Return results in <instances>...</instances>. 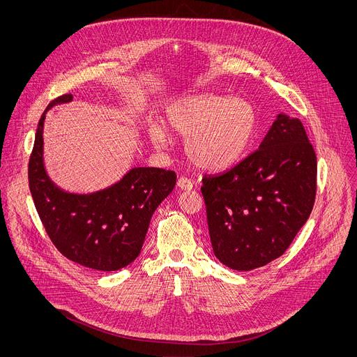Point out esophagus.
<instances>
[{"label":"esophagus","instance_id":"1","mask_svg":"<svg viewBox=\"0 0 357 357\" xmlns=\"http://www.w3.org/2000/svg\"><path fill=\"white\" fill-rule=\"evenodd\" d=\"M176 185H178V188H181L182 190H192V189H193V182H192L190 179L185 178V176H181V178L178 179Z\"/></svg>","mask_w":357,"mask_h":357}]
</instances>
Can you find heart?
I'll list each match as a JSON object with an SVG mask.
<instances>
[{
	"label": "heart",
	"instance_id": "1",
	"mask_svg": "<svg viewBox=\"0 0 357 357\" xmlns=\"http://www.w3.org/2000/svg\"><path fill=\"white\" fill-rule=\"evenodd\" d=\"M257 126V110L248 100L203 93L172 101L164 124L152 123L148 134L157 148H165L171 134L185 137L186 155L196 167L220 171L243 158Z\"/></svg>",
	"mask_w": 357,
	"mask_h": 357
}]
</instances>
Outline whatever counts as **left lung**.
<instances>
[{"instance_id":"obj_1","label":"left lung","mask_w":357,"mask_h":357,"mask_svg":"<svg viewBox=\"0 0 357 357\" xmlns=\"http://www.w3.org/2000/svg\"><path fill=\"white\" fill-rule=\"evenodd\" d=\"M215 256L250 271L278 259L307 223L317 195V155L302 123L278 114L259 149L202 179Z\"/></svg>"}]
</instances>
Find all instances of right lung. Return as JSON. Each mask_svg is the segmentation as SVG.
Returning <instances> with one entry per match:
<instances>
[{"label":"right lung","instance_id":"right-lung-1","mask_svg":"<svg viewBox=\"0 0 357 357\" xmlns=\"http://www.w3.org/2000/svg\"><path fill=\"white\" fill-rule=\"evenodd\" d=\"M72 100V94L55 98L40 116L28 167L31 195L49 238L66 259L87 268L116 271L138 257L151 218L175 188L176 174L139 167L97 192L61 189L45 169L43 123L47 110Z\"/></svg>","mask_w":357,"mask_h":357}]
</instances>
